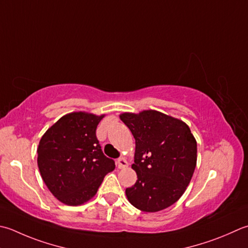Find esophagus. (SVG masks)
I'll use <instances>...</instances> for the list:
<instances>
[{"label": "esophagus", "instance_id": "obj_1", "mask_svg": "<svg viewBox=\"0 0 248 248\" xmlns=\"http://www.w3.org/2000/svg\"><path fill=\"white\" fill-rule=\"evenodd\" d=\"M127 166H128V162H127V160H125L124 158L120 157V158L117 159V167H118V169H124V168H125Z\"/></svg>", "mask_w": 248, "mask_h": 248}]
</instances>
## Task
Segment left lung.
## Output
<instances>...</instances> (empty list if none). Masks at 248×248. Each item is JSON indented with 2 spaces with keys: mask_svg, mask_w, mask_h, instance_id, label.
Masks as SVG:
<instances>
[{
  "mask_svg": "<svg viewBox=\"0 0 248 248\" xmlns=\"http://www.w3.org/2000/svg\"><path fill=\"white\" fill-rule=\"evenodd\" d=\"M120 119L135 139L132 169L138 181L125 189L131 204L154 213L174 204L195 172L197 142L182 120L157 110L124 113Z\"/></svg>",
  "mask_w": 248,
  "mask_h": 248,
  "instance_id": "1",
  "label": "left lung"
}]
</instances>
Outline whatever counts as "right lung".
<instances>
[{
	"label": "right lung",
	"instance_id": "right-lung-1",
	"mask_svg": "<svg viewBox=\"0 0 248 248\" xmlns=\"http://www.w3.org/2000/svg\"><path fill=\"white\" fill-rule=\"evenodd\" d=\"M104 117L79 113L63 116L43 135L37 164L44 183L58 200L80 205L93 197L115 161L101 149L95 131Z\"/></svg>",
	"mask_w": 248,
	"mask_h": 248
}]
</instances>
